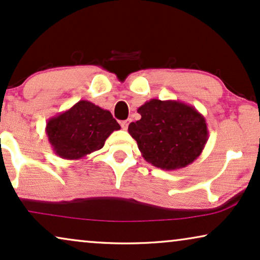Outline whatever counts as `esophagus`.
<instances>
[{"mask_svg": "<svg viewBox=\"0 0 260 260\" xmlns=\"http://www.w3.org/2000/svg\"><path fill=\"white\" fill-rule=\"evenodd\" d=\"M121 127L123 128V129H127V127H128V120H124V121H121Z\"/></svg>", "mask_w": 260, "mask_h": 260, "instance_id": "esophagus-1", "label": "esophagus"}]
</instances>
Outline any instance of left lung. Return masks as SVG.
I'll use <instances>...</instances> for the list:
<instances>
[{
  "instance_id": "8db88e82",
  "label": "left lung",
  "mask_w": 260,
  "mask_h": 260,
  "mask_svg": "<svg viewBox=\"0 0 260 260\" xmlns=\"http://www.w3.org/2000/svg\"><path fill=\"white\" fill-rule=\"evenodd\" d=\"M138 113L141 119L129 123L128 133L147 162L161 170H178L202 153L209 138L208 127L195 107L152 99Z\"/></svg>"
}]
</instances>
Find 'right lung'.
Returning a JSON list of instances; mask_svg holds the SVG:
<instances>
[{
  "mask_svg": "<svg viewBox=\"0 0 260 260\" xmlns=\"http://www.w3.org/2000/svg\"><path fill=\"white\" fill-rule=\"evenodd\" d=\"M120 128L109 110L81 100L70 109L51 117L45 131L55 154L78 160L101 150L107 138Z\"/></svg>",
  "mask_w": 260,
  "mask_h": 260,
  "instance_id": "add662e5",
  "label": "right lung"
}]
</instances>
